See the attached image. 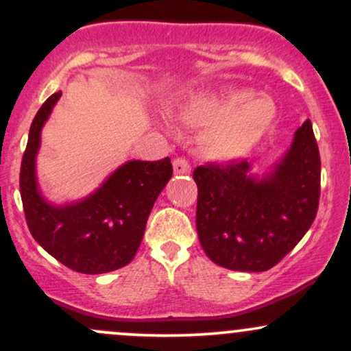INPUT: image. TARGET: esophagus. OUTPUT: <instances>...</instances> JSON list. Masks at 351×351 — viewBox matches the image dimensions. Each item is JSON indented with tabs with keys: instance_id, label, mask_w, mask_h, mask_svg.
I'll use <instances>...</instances> for the list:
<instances>
[{
	"instance_id": "1",
	"label": "esophagus",
	"mask_w": 351,
	"mask_h": 351,
	"mask_svg": "<svg viewBox=\"0 0 351 351\" xmlns=\"http://www.w3.org/2000/svg\"><path fill=\"white\" fill-rule=\"evenodd\" d=\"M173 170H175L176 175H188L191 171V165L186 158L180 156V158L173 160Z\"/></svg>"
}]
</instances>
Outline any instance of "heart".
Segmentation results:
<instances>
[{
	"label": "heart",
	"mask_w": 351,
	"mask_h": 351,
	"mask_svg": "<svg viewBox=\"0 0 351 351\" xmlns=\"http://www.w3.org/2000/svg\"><path fill=\"white\" fill-rule=\"evenodd\" d=\"M180 119L191 127H206L199 147L213 160H236L251 152L276 119V104L249 90L199 94L184 100Z\"/></svg>",
	"instance_id": "obj_1"
}]
</instances>
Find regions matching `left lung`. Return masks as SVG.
<instances>
[{"label":"left lung","instance_id":"1","mask_svg":"<svg viewBox=\"0 0 351 351\" xmlns=\"http://www.w3.org/2000/svg\"><path fill=\"white\" fill-rule=\"evenodd\" d=\"M249 171L247 160L196 168V229L215 264L264 272L299 244L317 216L320 153L312 122L297 128L291 150L271 175L259 180Z\"/></svg>","mask_w":351,"mask_h":351}]
</instances>
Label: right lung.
<instances>
[{"mask_svg":"<svg viewBox=\"0 0 351 351\" xmlns=\"http://www.w3.org/2000/svg\"><path fill=\"white\" fill-rule=\"evenodd\" d=\"M60 95V90L52 94L38 110L23 155L19 189L27 228L44 251L72 271H115L130 263L138 251L153 204L173 175L171 162L132 160L86 199L52 206L36 183V155L43 125Z\"/></svg>","mask_w":351,"mask_h":351,"instance_id":"1","label":"right lung"}]
</instances>
